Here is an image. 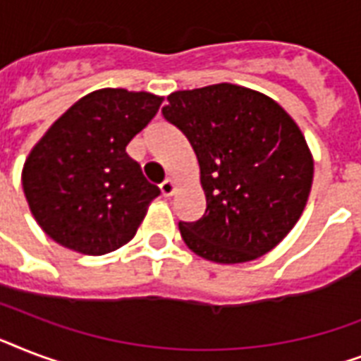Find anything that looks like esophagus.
Wrapping results in <instances>:
<instances>
[{"mask_svg":"<svg viewBox=\"0 0 361 361\" xmlns=\"http://www.w3.org/2000/svg\"><path fill=\"white\" fill-rule=\"evenodd\" d=\"M159 189H161V192H163V197H170V195L174 192L176 183L172 180H164L163 183L159 185Z\"/></svg>","mask_w":361,"mask_h":361,"instance_id":"obj_1","label":"esophagus"}]
</instances>
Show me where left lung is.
<instances>
[{
	"label": "left lung",
	"mask_w": 361,
	"mask_h": 361,
	"mask_svg": "<svg viewBox=\"0 0 361 361\" xmlns=\"http://www.w3.org/2000/svg\"><path fill=\"white\" fill-rule=\"evenodd\" d=\"M163 116L195 149L206 195L202 217L180 221L187 247L219 264L271 251L302 217L313 183L296 121L268 95L226 82L170 93Z\"/></svg>",
	"instance_id": "1"
}]
</instances>
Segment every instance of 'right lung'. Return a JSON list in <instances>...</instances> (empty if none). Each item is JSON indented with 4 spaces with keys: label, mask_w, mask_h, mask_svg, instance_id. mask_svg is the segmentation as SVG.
Here are the masks:
<instances>
[{
    "label": "right lung",
    "mask_w": 361,
    "mask_h": 361,
    "mask_svg": "<svg viewBox=\"0 0 361 361\" xmlns=\"http://www.w3.org/2000/svg\"><path fill=\"white\" fill-rule=\"evenodd\" d=\"M161 103L147 92L104 87L54 121L22 170L25 200L47 236L93 257L133 240L161 191L125 147Z\"/></svg>",
    "instance_id": "obj_1"
}]
</instances>
